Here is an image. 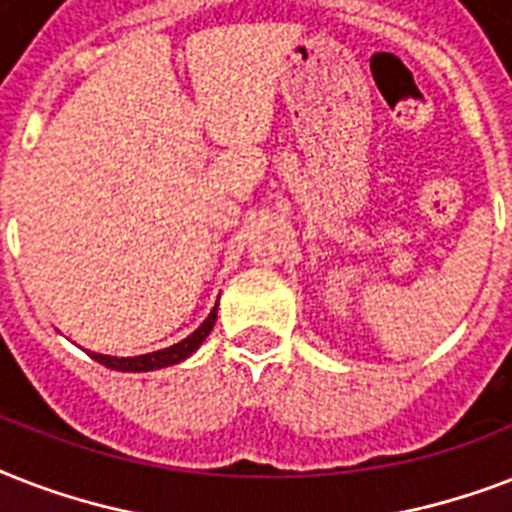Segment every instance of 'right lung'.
I'll return each mask as SVG.
<instances>
[{"instance_id":"add662e5","label":"right lung","mask_w":512,"mask_h":512,"mask_svg":"<svg viewBox=\"0 0 512 512\" xmlns=\"http://www.w3.org/2000/svg\"><path fill=\"white\" fill-rule=\"evenodd\" d=\"M215 319H217V305L209 311V316L204 319L193 335H188L185 340H180L177 345H170V348H162V350H154V353H146V356H132V358H116V356H103V353H90L98 364L108 366V369H116V372H154V369H164V366H172V364H180L183 358H188L193 350L199 348L201 342L207 340V335L212 332L215 327Z\"/></svg>"}]
</instances>
